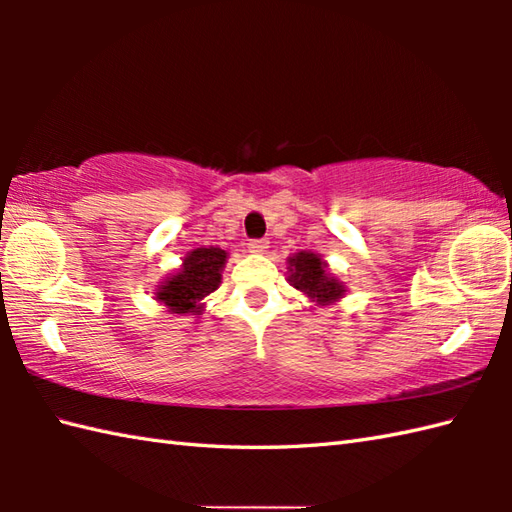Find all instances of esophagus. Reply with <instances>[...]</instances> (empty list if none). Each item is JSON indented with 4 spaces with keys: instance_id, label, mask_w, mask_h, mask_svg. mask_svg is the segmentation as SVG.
I'll use <instances>...</instances> for the list:
<instances>
[{
    "instance_id": "esophagus-1",
    "label": "esophagus",
    "mask_w": 512,
    "mask_h": 512,
    "mask_svg": "<svg viewBox=\"0 0 512 512\" xmlns=\"http://www.w3.org/2000/svg\"><path fill=\"white\" fill-rule=\"evenodd\" d=\"M250 253H257V255H264L268 250V239H253V242L248 244Z\"/></svg>"
}]
</instances>
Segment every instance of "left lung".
Wrapping results in <instances>:
<instances>
[{"label":"left lung","mask_w":512,"mask_h":512,"mask_svg":"<svg viewBox=\"0 0 512 512\" xmlns=\"http://www.w3.org/2000/svg\"><path fill=\"white\" fill-rule=\"evenodd\" d=\"M288 284L317 306H334L347 292L343 281L330 273L328 262L312 250H299L288 257Z\"/></svg>","instance_id":"1"}]
</instances>
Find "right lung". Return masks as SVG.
<instances>
[{
  "label": "right lung",
  "instance_id": "right-lung-1",
  "mask_svg": "<svg viewBox=\"0 0 512 512\" xmlns=\"http://www.w3.org/2000/svg\"><path fill=\"white\" fill-rule=\"evenodd\" d=\"M228 253L220 246L193 248L182 266L160 281L154 299L171 314H202L204 299L220 288Z\"/></svg>",
  "mask_w": 512,
  "mask_h": 512
}]
</instances>
